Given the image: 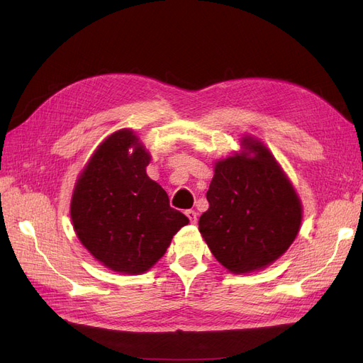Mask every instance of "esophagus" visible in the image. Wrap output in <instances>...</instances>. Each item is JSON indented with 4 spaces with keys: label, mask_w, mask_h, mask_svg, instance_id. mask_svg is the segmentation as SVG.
<instances>
[{
    "label": "esophagus",
    "mask_w": 363,
    "mask_h": 363,
    "mask_svg": "<svg viewBox=\"0 0 363 363\" xmlns=\"http://www.w3.org/2000/svg\"><path fill=\"white\" fill-rule=\"evenodd\" d=\"M186 216L189 218L191 223H196V220H198V213H196L195 210H186Z\"/></svg>",
    "instance_id": "esophagus-1"
}]
</instances>
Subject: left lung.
<instances>
[{"mask_svg": "<svg viewBox=\"0 0 363 363\" xmlns=\"http://www.w3.org/2000/svg\"><path fill=\"white\" fill-rule=\"evenodd\" d=\"M247 159L219 160L199 218L211 254L233 273L266 267L290 247L302 222V206L278 162L261 143L245 138Z\"/></svg>", "mask_w": 363, "mask_h": 363, "instance_id": "8db88e82", "label": "left lung"}]
</instances>
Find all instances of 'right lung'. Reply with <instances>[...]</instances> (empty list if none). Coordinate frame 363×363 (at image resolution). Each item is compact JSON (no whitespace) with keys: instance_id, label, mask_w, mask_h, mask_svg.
I'll return each mask as SVG.
<instances>
[{"instance_id":"right-lung-1","label":"right lung","mask_w":363,"mask_h":363,"mask_svg":"<svg viewBox=\"0 0 363 363\" xmlns=\"http://www.w3.org/2000/svg\"><path fill=\"white\" fill-rule=\"evenodd\" d=\"M148 162L132 130L112 133L91 156L72 196L70 216L81 243L116 272H147L189 222L148 179Z\"/></svg>"}]
</instances>
